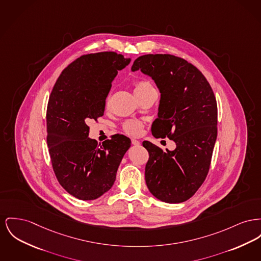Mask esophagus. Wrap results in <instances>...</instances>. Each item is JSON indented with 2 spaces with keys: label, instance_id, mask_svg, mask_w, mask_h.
Returning <instances> with one entry per match:
<instances>
[{
  "label": "esophagus",
  "instance_id": "obj_1",
  "mask_svg": "<svg viewBox=\"0 0 261 261\" xmlns=\"http://www.w3.org/2000/svg\"><path fill=\"white\" fill-rule=\"evenodd\" d=\"M131 143H132V145H134V146H139V145H140V141L136 140V139H132V140H131Z\"/></svg>",
  "mask_w": 261,
  "mask_h": 261
}]
</instances>
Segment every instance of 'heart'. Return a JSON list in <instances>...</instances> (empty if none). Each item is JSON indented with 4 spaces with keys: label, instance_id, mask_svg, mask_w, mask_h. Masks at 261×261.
Returning <instances> with one entry per match:
<instances>
[{
    "label": "heart",
    "instance_id": "obj_1",
    "mask_svg": "<svg viewBox=\"0 0 261 261\" xmlns=\"http://www.w3.org/2000/svg\"><path fill=\"white\" fill-rule=\"evenodd\" d=\"M152 88H153V85L147 80H141L134 84L135 93L144 92ZM143 126H144V122L140 119H128L123 123L122 129L123 131L128 135L137 136L139 134H141Z\"/></svg>",
    "mask_w": 261,
    "mask_h": 261
}]
</instances>
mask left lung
<instances>
[{
    "label": "left lung",
    "mask_w": 261,
    "mask_h": 261,
    "mask_svg": "<svg viewBox=\"0 0 261 261\" xmlns=\"http://www.w3.org/2000/svg\"><path fill=\"white\" fill-rule=\"evenodd\" d=\"M131 70L152 77L161 92L154 138L171 139L176 148L164 152L148 141L146 184L155 198L180 203L192 197L206 179L217 139L218 109L214 92L199 70L180 57L147 54Z\"/></svg>",
    "instance_id": "left-lung-1"
}]
</instances>
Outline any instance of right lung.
Returning <instances> with one entry per match:
<instances>
[{"instance_id":"obj_1","label":"right lung","mask_w":261,"mask_h":261,"mask_svg":"<svg viewBox=\"0 0 261 261\" xmlns=\"http://www.w3.org/2000/svg\"><path fill=\"white\" fill-rule=\"evenodd\" d=\"M130 63L116 52L86 54L57 79L46 111L47 145L57 180L71 195L94 200L108 191L131 140L114 134L102 145L88 138L91 119L103 115L111 83Z\"/></svg>"}]
</instances>
